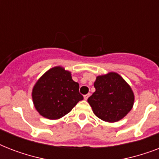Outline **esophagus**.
<instances>
[{
  "instance_id": "esophagus-1",
  "label": "esophagus",
  "mask_w": 159,
  "mask_h": 159,
  "mask_svg": "<svg viewBox=\"0 0 159 159\" xmlns=\"http://www.w3.org/2000/svg\"><path fill=\"white\" fill-rule=\"evenodd\" d=\"M89 97H90V93H88V94H87V95H84V99L87 100Z\"/></svg>"
}]
</instances>
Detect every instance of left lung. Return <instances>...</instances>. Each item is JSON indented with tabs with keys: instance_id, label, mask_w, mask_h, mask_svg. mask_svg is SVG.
<instances>
[{
	"instance_id": "obj_1",
	"label": "left lung",
	"mask_w": 159,
	"mask_h": 159,
	"mask_svg": "<svg viewBox=\"0 0 159 159\" xmlns=\"http://www.w3.org/2000/svg\"><path fill=\"white\" fill-rule=\"evenodd\" d=\"M96 92L87 99L96 116L106 122L123 119L133 107L134 96L129 84L116 72L98 76Z\"/></svg>"
}]
</instances>
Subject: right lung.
I'll list each match as a JSON object with an SVG mask.
<instances>
[{
    "label": "right lung",
    "instance_id": "right-lung-1",
    "mask_svg": "<svg viewBox=\"0 0 159 159\" xmlns=\"http://www.w3.org/2000/svg\"><path fill=\"white\" fill-rule=\"evenodd\" d=\"M32 98L41 116L57 120L69 113L83 97L79 93V84L72 79L71 72L62 67H54L37 81Z\"/></svg>",
    "mask_w": 159,
    "mask_h": 159
}]
</instances>
